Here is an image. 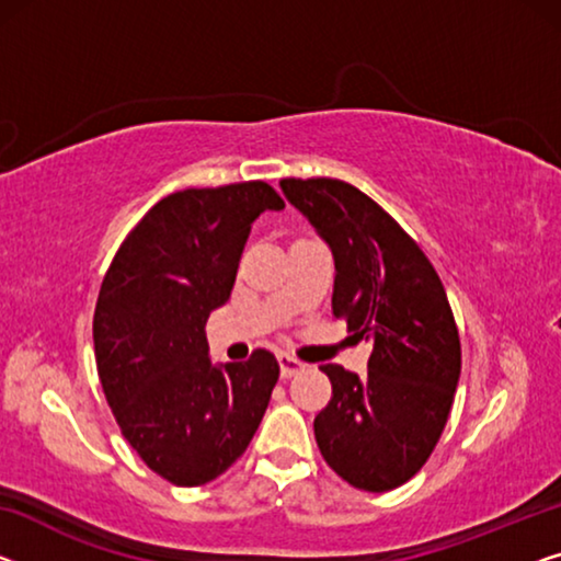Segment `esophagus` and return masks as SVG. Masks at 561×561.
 Wrapping results in <instances>:
<instances>
[{"label":"esophagus","mask_w":561,"mask_h":561,"mask_svg":"<svg viewBox=\"0 0 561 561\" xmlns=\"http://www.w3.org/2000/svg\"><path fill=\"white\" fill-rule=\"evenodd\" d=\"M279 370H282V378H291V375H297V373H302L305 370V363H299L295 355H289V353H279Z\"/></svg>","instance_id":"34e87169"}]
</instances>
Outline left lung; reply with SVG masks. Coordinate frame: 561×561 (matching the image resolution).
<instances>
[{"mask_svg":"<svg viewBox=\"0 0 561 561\" xmlns=\"http://www.w3.org/2000/svg\"><path fill=\"white\" fill-rule=\"evenodd\" d=\"M279 186L332 249V314L373 345L363 378L320 367L332 398L314 417L317 446L350 486L398 489L436 448L461 375L446 289L421 247L360 188L337 179Z\"/></svg>","mask_w":561,"mask_h":561,"instance_id":"1","label":"left lung"}]
</instances>
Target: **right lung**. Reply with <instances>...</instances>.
Masks as SVG:
<instances>
[{
	"label": "right lung",
	"instance_id": "right-lung-1",
	"mask_svg": "<svg viewBox=\"0 0 561 561\" xmlns=\"http://www.w3.org/2000/svg\"><path fill=\"white\" fill-rule=\"evenodd\" d=\"M279 208L264 181L175 191L138 221L105 272L93 317L100 386L125 440L175 486L227 471L277 386L270 350L214 365L204 328L231 297L254 219Z\"/></svg>",
	"mask_w": 561,
	"mask_h": 561
}]
</instances>
